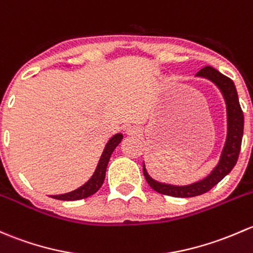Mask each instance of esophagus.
I'll return each mask as SVG.
<instances>
[{
	"label": "esophagus",
	"mask_w": 253,
	"mask_h": 253,
	"mask_svg": "<svg viewBox=\"0 0 253 253\" xmlns=\"http://www.w3.org/2000/svg\"><path fill=\"white\" fill-rule=\"evenodd\" d=\"M126 134L128 135V137H138V135L142 134V131H140V128H138V127L129 126L126 128Z\"/></svg>",
	"instance_id": "34e87169"
}]
</instances>
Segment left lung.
<instances>
[{"mask_svg":"<svg viewBox=\"0 0 253 253\" xmlns=\"http://www.w3.org/2000/svg\"><path fill=\"white\" fill-rule=\"evenodd\" d=\"M198 76H203V78L213 81L224 95L228 110L227 142L223 149L219 164L212 171V173L200 182L185 185V187H174V185L161 184V183L155 182L149 177L145 171V167L143 166V172H144V177L148 184L154 190L164 194V195L174 196V198H193V196L207 193L232 171L238 161L239 154H240L241 140H243L244 134V113L241 110L240 103H239L238 92H236L233 80L220 74L212 66H205L201 70H199Z\"/></svg>","mask_w":253,"mask_h":253,"instance_id":"8db88e82","label":"left lung"}]
</instances>
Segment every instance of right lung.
<instances>
[{
	"label": "right lung",
	"instance_id": "add662e5",
	"mask_svg": "<svg viewBox=\"0 0 253 253\" xmlns=\"http://www.w3.org/2000/svg\"><path fill=\"white\" fill-rule=\"evenodd\" d=\"M122 140V134H115L110 140L108 142V144L105 145L104 151H103L102 156H100V160L98 162V166L95 169V172L93 173L91 179L84 184L82 187H80L79 189L71 191V193L63 194V195H52L53 199H57V200H65V201H73V200H80V199L88 198V196L93 195L94 193H97L99 190V188L102 187L103 182H104L105 178V172H106V166H108L109 159H110L111 154L115 150V148L120 144V142Z\"/></svg>",
	"mask_w": 253,
	"mask_h": 253
}]
</instances>
